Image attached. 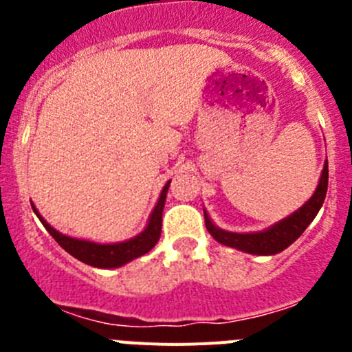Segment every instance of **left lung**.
<instances>
[{"label":"left lung","instance_id":"obj_1","mask_svg":"<svg viewBox=\"0 0 352 352\" xmlns=\"http://www.w3.org/2000/svg\"><path fill=\"white\" fill-rule=\"evenodd\" d=\"M326 190H328V162H326L324 169H322L321 182L317 185L316 194L310 197L309 203L303 204L296 213H292L291 217L275 223L266 231L254 232V234H238V232L222 231V229L211 223L206 213H204V222H206L208 232L219 243L226 245V247L238 248L241 252L257 254V256H273V254H278L291 243H294L303 234L309 223L316 219L317 211L321 210L322 203H324Z\"/></svg>","mask_w":352,"mask_h":352}]
</instances>
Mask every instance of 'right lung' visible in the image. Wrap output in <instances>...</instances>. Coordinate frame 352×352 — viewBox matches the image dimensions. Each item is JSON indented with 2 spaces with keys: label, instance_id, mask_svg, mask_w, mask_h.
I'll return each mask as SVG.
<instances>
[{
  "label": "right lung",
  "instance_id": "right-lung-1",
  "mask_svg": "<svg viewBox=\"0 0 352 352\" xmlns=\"http://www.w3.org/2000/svg\"><path fill=\"white\" fill-rule=\"evenodd\" d=\"M167 188H169V183L164 186L162 190L160 199H158L157 206H155L153 213L149 217L148 227L135 238L129 239L125 243H114V245H98L93 243V241H82V239L70 238V236H65L61 232H58L56 229H52L45 220L38 214V211L33 206V211L36 213V217L40 219V222L43 223V227L47 229L49 234L58 241L61 248L74 256L76 259L82 261V263L89 264V266H95V268H120L123 264H126L129 261L135 259L139 256H144L146 252H149L151 248L157 245L158 238H160L162 231V211H164V204H166V195Z\"/></svg>",
  "mask_w": 352,
  "mask_h": 352
}]
</instances>
